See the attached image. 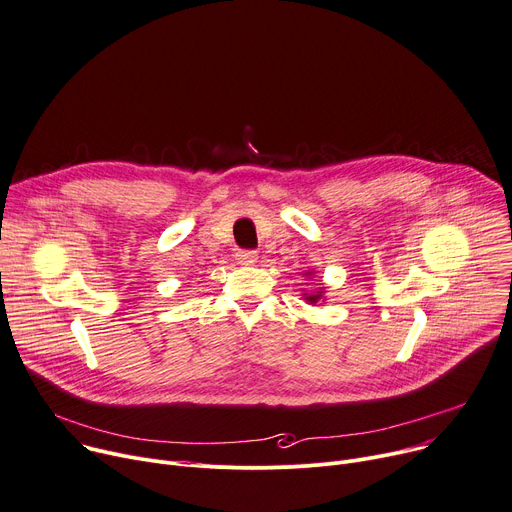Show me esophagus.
<instances>
[{"label": "esophagus", "instance_id": "34e87169", "mask_svg": "<svg viewBox=\"0 0 512 512\" xmlns=\"http://www.w3.org/2000/svg\"><path fill=\"white\" fill-rule=\"evenodd\" d=\"M237 259L241 265H253V263H257V253L255 251H239Z\"/></svg>", "mask_w": 512, "mask_h": 512}]
</instances>
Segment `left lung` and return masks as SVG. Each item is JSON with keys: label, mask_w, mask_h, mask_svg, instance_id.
Segmentation results:
<instances>
[{"label": "left lung", "mask_w": 512, "mask_h": 512, "mask_svg": "<svg viewBox=\"0 0 512 512\" xmlns=\"http://www.w3.org/2000/svg\"><path fill=\"white\" fill-rule=\"evenodd\" d=\"M304 275L306 277H310V280H312V275H314V271H304ZM306 290V288H304ZM302 290V298L308 302V304H312V306H316L318 302H324V300H327V298H324V296H327V288H324L322 284H316V288H314V292L310 290V292H304Z\"/></svg>", "instance_id": "8db88e82"}]
</instances>
